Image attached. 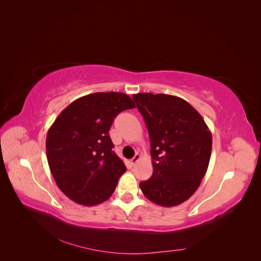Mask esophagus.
Here are the masks:
<instances>
[{"mask_svg":"<svg viewBox=\"0 0 261 261\" xmlns=\"http://www.w3.org/2000/svg\"><path fill=\"white\" fill-rule=\"evenodd\" d=\"M139 159H140V154H139V153H136L135 156H134L133 159H130V161H129L130 167H135V164L138 162Z\"/></svg>","mask_w":261,"mask_h":261,"instance_id":"34e87169","label":"esophagus"}]
</instances>
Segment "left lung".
<instances>
[{
  "label": "left lung",
  "instance_id": "obj_1",
  "mask_svg": "<svg viewBox=\"0 0 261 261\" xmlns=\"http://www.w3.org/2000/svg\"><path fill=\"white\" fill-rule=\"evenodd\" d=\"M150 137L152 175L139 184L147 198L162 207L186 201L206 174L212 136L202 116L171 94H133Z\"/></svg>",
  "mask_w": 261,
  "mask_h": 261
}]
</instances>
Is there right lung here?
Returning a JSON list of instances; mask_svg holds the SVG:
<instances>
[{"label":"right lung","mask_w":261,"mask_h":261,"mask_svg":"<svg viewBox=\"0 0 261 261\" xmlns=\"http://www.w3.org/2000/svg\"><path fill=\"white\" fill-rule=\"evenodd\" d=\"M135 108L122 92H96L73 101L59 114L45 140L55 183L69 199L96 206L113 194L126 171L109 130L114 117Z\"/></svg>","instance_id":"obj_1"}]
</instances>
